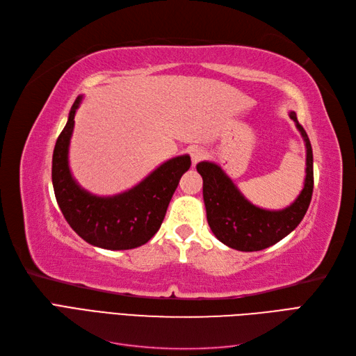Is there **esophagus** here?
I'll use <instances>...</instances> for the list:
<instances>
[{
  "label": "esophagus",
  "instance_id": "34e87169",
  "mask_svg": "<svg viewBox=\"0 0 356 356\" xmlns=\"http://www.w3.org/2000/svg\"><path fill=\"white\" fill-rule=\"evenodd\" d=\"M190 156H191L193 165H196V163H199L200 160H203L204 157H207V149L202 148V147L191 148V149H190Z\"/></svg>",
  "mask_w": 356,
  "mask_h": 356
}]
</instances>
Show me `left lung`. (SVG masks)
I'll return each mask as SVG.
<instances>
[{"label":"left lung","mask_w":356,"mask_h":356,"mask_svg":"<svg viewBox=\"0 0 356 356\" xmlns=\"http://www.w3.org/2000/svg\"><path fill=\"white\" fill-rule=\"evenodd\" d=\"M289 117L296 122L306 144V179L298 197L279 211L261 209L252 204L212 161H200L196 169L203 179V200L208 224L220 242L233 250L261 251L282 241L303 220L314 193V153L309 136L297 120L294 111Z\"/></svg>","instance_id":"1"}]
</instances>
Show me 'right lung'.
Instances as JSON below:
<instances>
[{"instance_id":"right-lung-1","label":"right lung","mask_w":356,"mask_h":356,"mask_svg":"<svg viewBox=\"0 0 356 356\" xmlns=\"http://www.w3.org/2000/svg\"><path fill=\"white\" fill-rule=\"evenodd\" d=\"M83 96L71 106L68 122L60 132L51 160L53 190L63 217L81 239L104 250H132L147 243L160 229L169 202L190 156H178L161 163L134 188L108 197L90 195L71 175L68 148L74 117Z\"/></svg>"}]
</instances>
